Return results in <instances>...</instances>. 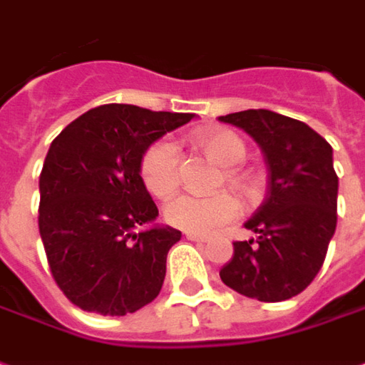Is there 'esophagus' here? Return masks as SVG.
Masks as SVG:
<instances>
[{
	"label": "esophagus",
	"mask_w": 365,
	"mask_h": 365,
	"mask_svg": "<svg viewBox=\"0 0 365 365\" xmlns=\"http://www.w3.org/2000/svg\"><path fill=\"white\" fill-rule=\"evenodd\" d=\"M185 237H187V240H192V242H207V235L193 234V232H185Z\"/></svg>",
	"instance_id": "34e87169"
}]
</instances>
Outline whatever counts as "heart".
<instances>
[{
	"label": "heart",
	"instance_id": "b5f03b06",
	"mask_svg": "<svg viewBox=\"0 0 365 365\" xmlns=\"http://www.w3.org/2000/svg\"><path fill=\"white\" fill-rule=\"evenodd\" d=\"M195 141L200 143L210 158L227 168V180L247 190L244 175L235 170V165L244 162L245 143L244 140L230 130H210L197 133ZM140 175L148 192L160 200H168L180 187V155L172 140L162 138L153 141L143 151L140 162ZM242 205L237 197L227 192L214 195H193L185 193L175 197L165 207V220L180 230L193 234H210L222 225L234 222L240 215Z\"/></svg>",
	"mask_w": 365,
	"mask_h": 365
}]
</instances>
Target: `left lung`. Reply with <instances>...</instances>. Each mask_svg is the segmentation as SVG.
I'll return each instance as SVG.
<instances>
[{"mask_svg": "<svg viewBox=\"0 0 365 365\" xmlns=\"http://www.w3.org/2000/svg\"><path fill=\"white\" fill-rule=\"evenodd\" d=\"M264 151L267 195L245 224L257 237L234 242L220 277L237 294L284 302L306 289L324 266L338 222L331 145L304 121L269 110L222 115Z\"/></svg>", "mask_w": 365, "mask_h": 365, "instance_id": "1", "label": "left lung"}]
</instances>
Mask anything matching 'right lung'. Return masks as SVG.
Masks as SVG:
<instances>
[{
	"label": "right lung",
	"instance_id": "obj_1",
	"mask_svg": "<svg viewBox=\"0 0 365 365\" xmlns=\"http://www.w3.org/2000/svg\"><path fill=\"white\" fill-rule=\"evenodd\" d=\"M192 118L108 103L51 141L39 173L37 224L49 272L73 306L125 316L158 297L168 252L182 232H135L158 215L140 162L153 141Z\"/></svg>",
	"mask_w": 365,
	"mask_h": 365
}]
</instances>
